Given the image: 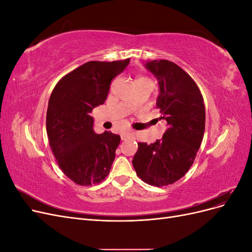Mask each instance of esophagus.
<instances>
[{"mask_svg":"<svg viewBox=\"0 0 252 252\" xmlns=\"http://www.w3.org/2000/svg\"><path fill=\"white\" fill-rule=\"evenodd\" d=\"M131 135H132V134H131L130 132H123V133H122V134H121V139L124 141V140L128 139V138H129V136H131Z\"/></svg>","mask_w":252,"mask_h":252,"instance_id":"34e87169","label":"esophagus"}]
</instances>
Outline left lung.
<instances>
[{"label":"left lung","instance_id":"obj_1","mask_svg":"<svg viewBox=\"0 0 252 252\" xmlns=\"http://www.w3.org/2000/svg\"><path fill=\"white\" fill-rule=\"evenodd\" d=\"M145 68L158 80L157 107L167 129L161 140L138 144L132 165L142 181L162 187L184 177L193 164L204 136L205 106L195 82L177 64L154 60Z\"/></svg>","mask_w":252,"mask_h":252}]
</instances>
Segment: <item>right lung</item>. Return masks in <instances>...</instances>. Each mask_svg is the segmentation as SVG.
<instances>
[{
    "mask_svg": "<svg viewBox=\"0 0 252 252\" xmlns=\"http://www.w3.org/2000/svg\"><path fill=\"white\" fill-rule=\"evenodd\" d=\"M129 61H90L66 74L52 90L46 114L49 145L60 168L78 185L97 184L109 174L121 136L95 133L89 114L104 104L112 79Z\"/></svg>",
    "mask_w": 252,
    "mask_h": 252,
    "instance_id": "obj_1",
    "label": "right lung"
}]
</instances>
